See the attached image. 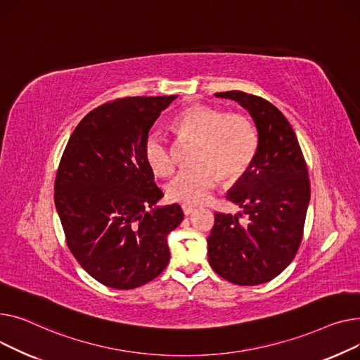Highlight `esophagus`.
<instances>
[{
	"label": "esophagus",
	"instance_id": "34e87169",
	"mask_svg": "<svg viewBox=\"0 0 360 360\" xmlns=\"http://www.w3.org/2000/svg\"><path fill=\"white\" fill-rule=\"evenodd\" d=\"M181 209H183V214L184 215H190V214H193L195 212V206H190V205H181Z\"/></svg>",
	"mask_w": 360,
	"mask_h": 360
}]
</instances>
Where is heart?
Segmentation results:
<instances>
[{
	"label": "heart",
	"mask_w": 360,
	"mask_h": 360,
	"mask_svg": "<svg viewBox=\"0 0 360 360\" xmlns=\"http://www.w3.org/2000/svg\"><path fill=\"white\" fill-rule=\"evenodd\" d=\"M176 129L188 139L198 141L195 167L183 168L167 184V195L181 203H202L218 184L240 179L247 173L257 154V132L241 113H225L207 104H192L174 117ZM142 153L145 162L158 177H167L174 168L168 138L153 129L146 134Z\"/></svg>",
	"instance_id": "1"
}]
</instances>
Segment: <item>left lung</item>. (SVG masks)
<instances>
[{
	"instance_id": "obj_1",
	"label": "left lung",
	"mask_w": 360,
	"mask_h": 360,
	"mask_svg": "<svg viewBox=\"0 0 360 360\" xmlns=\"http://www.w3.org/2000/svg\"><path fill=\"white\" fill-rule=\"evenodd\" d=\"M215 96L248 110L259 146L247 173L226 196L244 215L215 214L207 238L209 264L231 283L255 286L276 278L297 256L311 196L308 168L297 135L276 105L244 91ZM244 216L248 221L241 223Z\"/></svg>"
}]
</instances>
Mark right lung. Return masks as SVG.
<instances>
[{
  "label": "right lung",
  "instance_id": "1",
  "mask_svg": "<svg viewBox=\"0 0 360 360\" xmlns=\"http://www.w3.org/2000/svg\"><path fill=\"white\" fill-rule=\"evenodd\" d=\"M176 96L108 101L77 124L55 179V206L72 256L113 289L154 281L170 262L167 236L183 221L143 158L146 134Z\"/></svg>",
  "mask_w": 360,
  "mask_h": 360
}]
</instances>
